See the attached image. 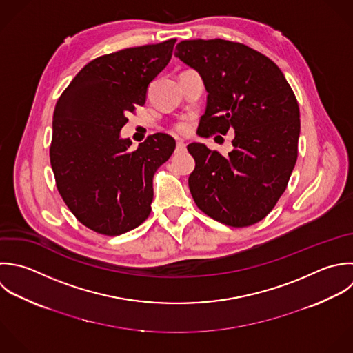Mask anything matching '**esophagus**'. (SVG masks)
I'll return each instance as SVG.
<instances>
[{"label": "esophagus", "mask_w": 353, "mask_h": 353, "mask_svg": "<svg viewBox=\"0 0 353 353\" xmlns=\"http://www.w3.org/2000/svg\"><path fill=\"white\" fill-rule=\"evenodd\" d=\"M187 151V145L183 143V141H177V144H176V152L177 154H183V152H185Z\"/></svg>", "instance_id": "obj_1"}]
</instances>
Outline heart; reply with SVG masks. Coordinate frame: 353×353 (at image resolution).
I'll return each mask as SVG.
<instances>
[{
    "mask_svg": "<svg viewBox=\"0 0 353 353\" xmlns=\"http://www.w3.org/2000/svg\"><path fill=\"white\" fill-rule=\"evenodd\" d=\"M190 129H191V122H190L188 118L181 119V121H177V122L173 125V132H174L176 134H180V136L187 134V133L190 132Z\"/></svg>",
    "mask_w": 353,
    "mask_h": 353,
    "instance_id": "obj_1",
    "label": "heart"
}]
</instances>
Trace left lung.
<instances>
[{
	"mask_svg": "<svg viewBox=\"0 0 353 353\" xmlns=\"http://www.w3.org/2000/svg\"><path fill=\"white\" fill-rule=\"evenodd\" d=\"M208 90L201 136L234 129L228 157L192 143L188 185L196 206L230 227L270 214L285 192L299 155L300 108L281 68L263 53L227 39H187L174 52Z\"/></svg>",
	"mask_w": 353,
	"mask_h": 353,
	"instance_id": "obj_1",
	"label": "left lung"
}]
</instances>
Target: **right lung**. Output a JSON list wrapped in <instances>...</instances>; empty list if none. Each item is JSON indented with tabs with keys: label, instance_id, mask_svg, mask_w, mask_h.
<instances>
[{
	"label": "right lung",
	"instance_id": "add662e5",
	"mask_svg": "<svg viewBox=\"0 0 353 353\" xmlns=\"http://www.w3.org/2000/svg\"><path fill=\"white\" fill-rule=\"evenodd\" d=\"M176 38L126 48L89 61L60 94L49 148L56 187L89 230L117 236L147 220L152 179L176 148L166 133L148 136L136 150L119 132L144 105L151 81L168 65Z\"/></svg>",
	"mask_w": 353,
	"mask_h": 353
}]
</instances>
